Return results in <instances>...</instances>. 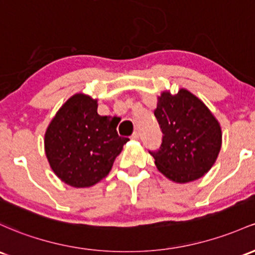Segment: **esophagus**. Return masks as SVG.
<instances>
[{
    "label": "esophagus",
    "instance_id": "34e87169",
    "mask_svg": "<svg viewBox=\"0 0 255 255\" xmlns=\"http://www.w3.org/2000/svg\"><path fill=\"white\" fill-rule=\"evenodd\" d=\"M130 138L134 139V140H138V139H139V133L138 132H134L132 134V136H130Z\"/></svg>",
    "mask_w": 255,
    "mask_h": 255
}]
</instances>
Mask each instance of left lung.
Here are the masks:
<instances>
[{
    "label": "left lung",
    "instance_id": "1",
    "mask_svg": "<svg viewBox=\"0 0 255 255\" xmlns=\"http://www.w3.org/2000/svg\"><path fill=\"white\" fill-rule=\"evenodd\" d=\"M153 114L163 136L149 152L159 172L183 184L205 175L222 147V129L202 100L184 88L174 96L163 92Z\"/></svg>",
    "mask_w": 255,
    "mask_h": 255
}]
</instances>
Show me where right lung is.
Returning <instances> with one entry per match:
<instances>
[{"label": "right lung", "instance_id": "1", "mask_svg": "<svg viewBox=\"0 0 255 255\" xmlns=\"http://www.w3.org/2000/svg\"><path fill=\"white\" fill-rule=\"evenodd\" d=\"M97 110L96 99L75 94L59 109L44 134L50 168L70 186L99 183L129 140L117 134L115 117L100 116Z\"/></svg>", "mask_w": 255, "mask_h": 255}]
</instances>
